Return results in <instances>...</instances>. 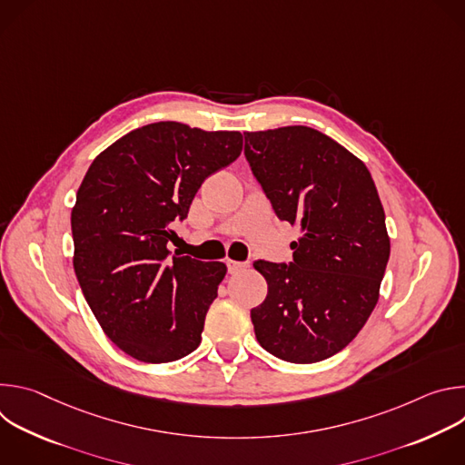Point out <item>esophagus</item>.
<instances>
[{"label": "esophagus", "mask_w": 465, "mask_h": 465, "mask_svg": "<svg viewBox=\"0 0 465 465\" xmlns=\"http://www.w3.org/2000/svg\"><path fill=\"white\" fill-rule=\"evenodd\" d=\"M226 267H228V272H230V274H237V272H241L242 269H246V262L228 259V261H226Z\"/></svg>", "instance_id": "obj_1"}]
</instances>
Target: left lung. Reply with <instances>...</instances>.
Segmentation results:
<instances>
[{
	"mask_svg": "<svg viewBox=\"0 0 465 465\" xmlns=\"http://www.w3.org/2000/svg\"><path fill=\"white\" fill-rule=\"evenodd\" d=\"M244 156L278 219L302 228L291 262H253L269 283L250 311L255 339L294 364L333 357L370 318L390 257L373 178L309 126L244 132Z\"/></svg>",
	"mask_w": 465,
	"mask_h": 465,
	"instance_id": "8db88e82",
	"label": "left lung"
}]
</instances>
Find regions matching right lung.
<instances>
[{"label": "right lung", "instance_id": "add662e5", "mask_svg": "<svg viewBox=\"0 0 465 465\" xmlns=\"http://www.w3.org/2000/svg\"><path fill=\"white\" fill-rule=\"evenodd\" d=\"M241 151V132L160 121L128 132L90 165L72 212L74 269L99 325L126 355L173 362L201 344L226 264L171 257L169 228Z\"/></svg>", "mask_w": 465, "mask_h": 465}]
</instances>
